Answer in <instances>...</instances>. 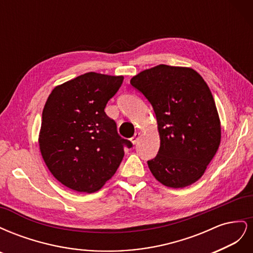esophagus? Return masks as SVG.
Segmentation results:
<instances>
[{
    "label": "esophagus",
    "mask_w": 253,
    "mask_h": 253,
    "mask_svg": "<svg viewBox=\"0 0 253 253\" xmlns=\"http://www.w3.org/2000/svg\"><path fill=\"white\" fill-rule=\"evenodd\" d=\"M139 137H140V133L139 132H135V134H134V136L132 137L131 138V141L134 143V144H136L137 142H138V139H139Z\"/></svg>",
    "instance_id": "34e87169"
}]
</instances>
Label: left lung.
I'll use <instances>...</instances> for the list:
<instances>
[{
    "label": "left lung",
    "mask_w": 253,
    "mask_h": 253,
    "mask_svg": "<svg viewBox=\"0 0 253 253\" xmlns=\"http://www.w3.org/2000/svg\"><path fill=\"white\" fill-rule=\"evenodd\" d=\"M156 115L160 148L148 160L163 185L183 188L205 173L220 142V124L211 90L192 68L160 64L131 79Z\"/></svg>",
    "instance_id": "8db88e82"
}]
</instances>
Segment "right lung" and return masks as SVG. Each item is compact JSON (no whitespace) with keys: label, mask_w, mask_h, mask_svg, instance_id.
<instances>
[{"label":"right lung","mask_w":253,"mask_h":253,"mask_svg":"<svg viewBox=\"0 0 253 253\" xmlns=\"http://www.w3.org/2000/svg\"><path fill=\"white\" fill-rule=\"evenodd\" d=\"M124 77L86 73L52 89L42 113L39 145L50 173L78 192L98 191L117 171L125 148L104 109Z\"/></svg>","instance_id":"1"}]
</instances>
